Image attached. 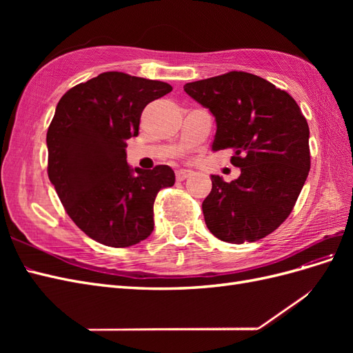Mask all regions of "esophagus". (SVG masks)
<instances>
[{
  "mask_svg": "<svg viewBox=\"0 0 353 353\" xmlns=\"http://www.w3.org/2000/svg\"><path fill=\"white\" fill-rule=\"evenodd\" d=\"M191 175H193V170L179 169V170H176V181H184V179L190 178Z\"/></svg>",
  "mask_w": 353,
  "mask_h": 353,
  "instance_id": "1",
  "label": "esophagus"
}]
</instances>
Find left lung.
<instances>
[{
    "instance_id": "left-lung-1",
    "label": "left lung",
    "mask_w": 353,
    "mask_h": 353,
    "mask_svg": "<svg viewBox=\"0 0 353 353\" xmlns=\"http://www.w3.org/2000/svg\"><path fill=\"white\" fill-rule=\"evenodd\" d=\"M216 121L212 150L231 148L241 169L225 183L212 175L201 209L216 239L241 244L279 228L290 215L311 169L309 126L288 92L248 72H228L184 85Z\"/></svg>"
}]
</instances>
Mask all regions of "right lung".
I'll use <instances>...</instances> for the list:
<instances>
[{
	"instance_id": "add662e5",
	"label": "right lung",
	"mask_w": 353,
	"mask_h": 353,
	"mask_svg": "<svg viewBox=\"0 0 353 353\" xmlns=\"http://www.w3.org/2000/svg\"><path fill=\"white\" fill-rule=\"evenodd\" d=\"M170 91L162 81L104 72L60 99L47 132L48 178L92 240L130 248L152 234L154 199L175 174L166 165L131 169L125 141L138 135L145 105Z\"/></svg>"
}]
</instances>
